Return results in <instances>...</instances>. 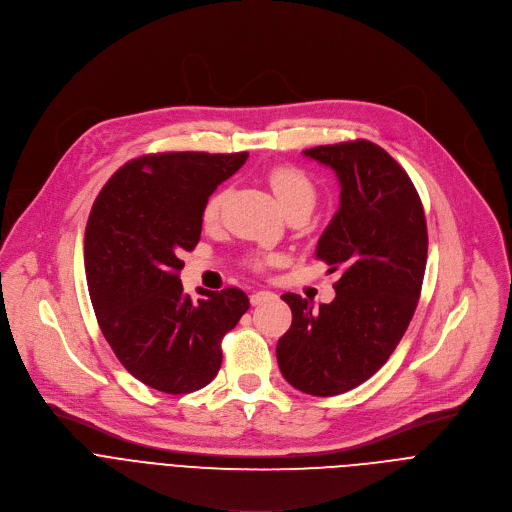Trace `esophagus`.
<instances>
[{
	"label": "esophagus",
	"instance_id": "obj_1",
	"mask_svg": "<svg viewBox=\"0 0 512 512\" xmlns=\"http://www.w3.org/2000/svg\"><path fill=\"white\" fill-rule=\"evenodd\" d=\"M249 300H251V304H253V306H261V304H265V302L275 300V294H273V291H265V289H261V291H253Z\"/></svg>",
	"mask_w": 512,
	"mask_h": 512
}]
</instances>
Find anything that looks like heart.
<instances>
[{
  "label": "heart",
  "instance_id": "1",
  "mask_svg": "<svg viewBox=\"0 0 512 512\" xmlns=\"http://www.w3.org/2000/svg\"><path fill=\"white\" fill-rule=\"evenodd\" d=\"M267 182L279 202V206L283 210L291 208V206H298V204H306L312 208L314 200H316V188L314 182L308 178V174H304L300 168L294 166H275L267 172ZM225 202V194L223 192H214L202 210V218L204 223H214L218 214H221ZM273 257H257L255 265L257 267H265L267 263H271Z\"/></svg>",
  "mask_w": 512,
  "mask_h": 512
}]
</instances>
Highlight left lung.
<instances>
[{
    "instance_id": "left-lung-1",
    "label": "left lung",
    "mask_w": 512,
    "mask_h": 512,
    "mask_svg": "<svg viewBox=\"0 0 512 512\" xmlns=\"http://www.w3.org/2000/svg\"><path fill=\"white\" fill-rule=\"evenodd\" d=\"M304 156L340 182V208L316 259L342 277L336 298L318 310L298 294L281 296L291 326L275 352L291 387L332 397L371 379L403 338L421 294L427 225L411 178L373 141L318 145Z\"/></svg>"
}]
</instances>
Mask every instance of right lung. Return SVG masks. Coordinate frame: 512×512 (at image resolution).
I'll return each instance as SVG.
<instances>
[{
	"label": "right lung",
	"instance_id": "obj_1",
	"mask_svg": "<svg viewBox=\"0 0 512 512\" xmlns=\"http://www.w3.org/2000/svg\"><path fill=\"white\" fill-rule=\"evenodd\" d=\"M249 154L168 152L121 166L99 192L85 231V269L97 322L123 367L170 395L206 387L221 369L223 336L249 310L239 287L200 289L180 281L200 241L202 210Z\"/></svg>",
	"mask_w": 512,
	"mask_h": 512
}]
</instances>
